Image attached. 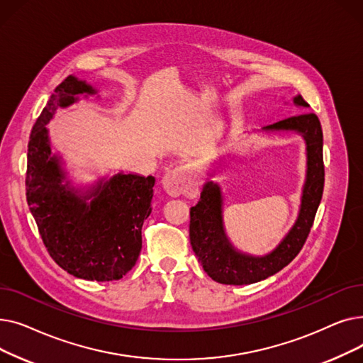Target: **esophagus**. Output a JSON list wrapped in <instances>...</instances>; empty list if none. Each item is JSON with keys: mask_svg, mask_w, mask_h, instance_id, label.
<instances>
[{"mask_svg": "<svg viewBox=\"0 0 363 363\" xmlns=\"http://www.w3.org/2000/svg\"><path fill=\"white\" fill-rule=\"evenodd\" d=\"M163 189L170 197H178L185 194L188 197H196L199 193V182L196 177L185 167H175L169 170L162 181Z\"/></svg>", "mask_w": 363, "mask_h": 363, "instance_id": "obj_1", "label": "esophagus"}]
</instances>
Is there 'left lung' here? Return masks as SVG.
<instances>
[{"label": "left lung", "mask_w": 363, "mask_h": 363, "mask_svg": "<svg viewBox=\"0 0 363 363\" xmlns=\"http://www.w3.org/2000/svg\"><path fill=\"white\" fill-rule=\"evenodd\" d=\"M294 106L308 108L300 94L293 99ZM262 132H294L306 144V178H304L300 208L294 225L269 253L253 256L244 253L228 238L223 225V194L215 181H206L200 200L189 208V241L206 274L213 281L226 285L255 284L275 275L285 268L301 250L319 207L323 191L322 128L316 114L298 116L263 126ZM215 174V170H213ZM208 174V175H213Z\"/></svg>", "instance_id": "left-lung-1"}]
</instances>
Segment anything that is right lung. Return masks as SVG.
<instances>
[{
    "mask_svg": "<svg viewBox=\"0 0 363 363\" xmlns=\"http://www.w3.org/2000/svg\"><path fill=\"white\" fill-rule=\"evenodd\" d=\"M97 94L73 74L54 89L32 128L26 199L54 262L76 278L104 282L121 279L137 263L156 179L121 170L76 186L67 177L63 157L51 151L47 125L57 108Z\"/></svg>",
    "mask_w": 363,
    "mask_h": 363,
    "instance_id": "1",
    "label": "right lung"
}]
</instances>
